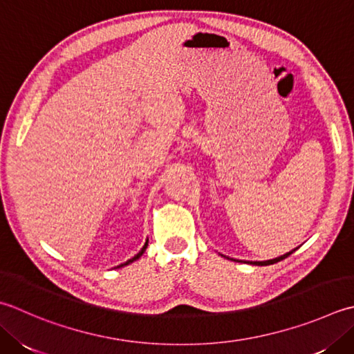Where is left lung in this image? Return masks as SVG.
<instances>
[{
    "label": "left lung",
    "instance_id": "8db88e82",
    "mask_svg": "<svg viewBox=\"0 0 354 354\" xmlns=\"http://www.w3.org/2000/svg\"><path fill=\"white\" fill-rule=\"evenodd\" d=\"M296 250V248H295ZM295 250H292V252H288V253H286V254H282V256H279V258H274V259H270V261H256V262H250V264H253V266H270V264H274V262H279V261H282V259H286L287 256H290L292 254Z\"/></svg>",
    "mask_w": 354,
    "mask_h": 354
}]
</instances>
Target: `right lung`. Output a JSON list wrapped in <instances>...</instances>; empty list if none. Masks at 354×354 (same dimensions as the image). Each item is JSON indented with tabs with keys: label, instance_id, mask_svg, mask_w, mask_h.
Here are the masks:
<instances>
[{
	"label": "right lung",
	"instance_id": "obj_1",
	"mask_svg": "<svg viewBox=\"0 0 354 354\" xmlns=\"http://www.w3.org/2000/svg\"><path fill=\"white\" fill-rule=\"evenodd\" d=\"M145 248H147V242H145V244H144V247L141 248V252H140V253H138V254H135V256H133V258H131V259H129V261L126 262V264H121V266H118V267H124V266H129V264H130V262H133V261H136V259H140V258H141V256H142V253L145 252Z\"/></svg>",
	"mask_w": 354,
	"mask_h": 354
}]
</instances>
